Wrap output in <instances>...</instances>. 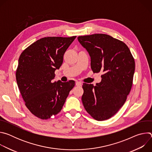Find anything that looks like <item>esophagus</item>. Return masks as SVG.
<instances>
[{
    "label": "esophagus",
    "mask_w": 152,
    "mask_h": 152,
    "mask_svg": "<svg viewBox=\"0 0 152 152\" xmlns=\"http://www.w3.org/2000/svg\"><path fill=\"white\" fill-rule=\"evenodd\" d=\"M76 86H81L82 85V83L81 82H79V81H77L76 82Z\"/></svg>",
    "instance_id": "esophagus-1"
}]
</instances>
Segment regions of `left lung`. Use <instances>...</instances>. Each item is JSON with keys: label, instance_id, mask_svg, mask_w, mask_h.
I'll use <instances>...</instances> for the list:
<instances>
[{"label": "left lung", "instance_id": "left-lung-1", "mask_svg": "<svg viewBox=\"0 0 152 152\" xmlns=\"http://www.w3.org/2000/svg\"><path fill=\"white\" fill-rule=\"evenodd\" d=\"M91 57L94 73L102 71V80L84 83L82 101L94 119L103 121L114 116L125 103L131 91L135 63L129 48L123 41L103 34L77 37Z\"/></svg>", "mask_w": 152, "mask_h": 152}]
</instances>
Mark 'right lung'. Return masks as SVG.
I'll use <instances>...</instances> for the list:
<instances>
[{"instance_id": "right-lung-1", "label": "right lung", "mask_w": 152, "mask_h": 152, "mask_svg": "<svg viewBox=\"0 0 152 152\" xmlns=\"http://www.w3.org/2000/svg\"><path fill=\"white\" fill-rule=\"evenodd\" d=\"M76 37L42 38L20 56L15 74L18 87L28 109L39 118L47 120L58 114L75 85L73 80L53 82V79Z\"/></svg>"}]
</instances>
